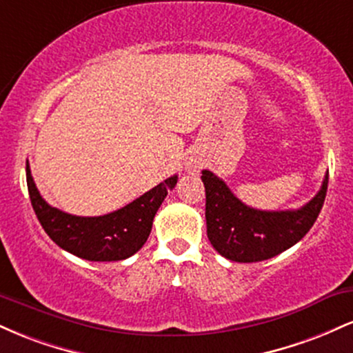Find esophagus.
Returning <instances> with one entry per match:
<instances>
[{"label":"esophagus","mask_w":353,"mask_h":353,"mask_svg":"<svg viewBox=\"0 0 353 353\" xmlns=\"http://www.w3.org/2000/svg\"><path fill=\"white\" fill-rule=\"evenodd\" d=\"M201 168H202L201 161H197V159H190L188 163V171L189 172H199Z\"/></svg>","instance_id":"obj_1"}]
</instances>
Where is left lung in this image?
Wrapping results in <instances>:
<instances>
[{
  "instance_id": "obj_1",
  "label": "left lung",
  "mask_w": 353,
  "mask_h": 353,
  "mask_svg": "<svg viewBox=\"0 0 353 353\" xmlns=\"http://www.w3.org/2000/svg\"><path fill=\"white\" fill-rule=\"evenodd\" d=\"M201 179L205 188L208 237L214 249L234 262H261L297 244L309 232L325 201L329 172L314 199L294 210L249 208L208 169Z\"/></svg>"
}]
</instances>
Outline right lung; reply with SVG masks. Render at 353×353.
I'll return each instance as SVG.
<instances>
[{
	"mask_svg": "<svg viewBox=\"0 0 353 353\" xmlns=\"http://www.w3.org/2000/svg\"><path fill=\"white\" fill-rule=\"evenodd\" d=\"M26 182L31 205L44 232L61 249L91 262L124 261L148 241L157 209L174 189L177 176L169 177L131 204L98 217H81L52 208L43 199L26 161Z\"/></svg>",
	"mask_w": 353,
	"mask_h": 353,
	"instance_id": "1",
	"label": "right lung"
}]
</instances>
